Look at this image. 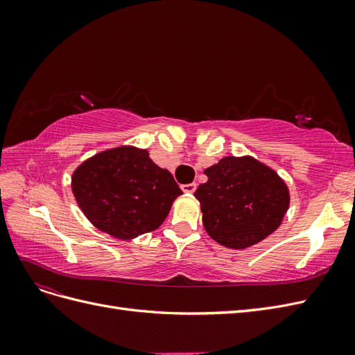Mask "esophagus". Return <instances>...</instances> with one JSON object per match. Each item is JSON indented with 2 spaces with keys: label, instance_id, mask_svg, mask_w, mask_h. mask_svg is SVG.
I'll return each instance as SVG.
<instances>
[{
  "label": "esophagus",
  "instance_id": "34e87169",
  "mask_svg": "<svg viewBox=\"0 0 355 355\" xmlns=\"http://www.w3.org/2000/svg\"><path fill=\"white\" fill-rule=\"evenodd\" d=\"M180 188H182V191L185 192V194H192V192L196 191L197 185L196 184H185V185H182Z\"/></svg>",
  "mask_w": 355,
  "mask_h": 355
}]
</instances>
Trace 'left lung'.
Returning <instances> with one entry per match:
<instances>
[{
	"label": "left lung",
	"mask_w": 355,
	"mask_h": 355,
	"mask_svg": "<svg viewBox=\"0 0 355 355\" xmlns=\"http://www.w3.org/2000/svg\"><path fill=\"white\" fill-rule=\"evenodd\" d=\"M206 184L194 192L204 230L230 249H245L280 227L290 192L277 171L250 155L223 157L204 170Z\"/></svg>",
	"instance_id": "1"
}]
</instances>
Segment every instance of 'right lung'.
<instances>
[{
	"instance_id": "obj_1",
	"label": "right lung",
	"mask_w": 355,
	"mask_h": 355,
	"mask_svg": "<svg viewBox=\"0 0 355 355\" xmlns=\"http://www.w3.org/2000/svg\"><path fill=\"white\" fill-rule=\"evenodd\" d=\"M72 194L94 228L118 240L157 230L184 194L146 149L123 145L94 154L73 170Z\"/></svg>"
}]
</instances>
